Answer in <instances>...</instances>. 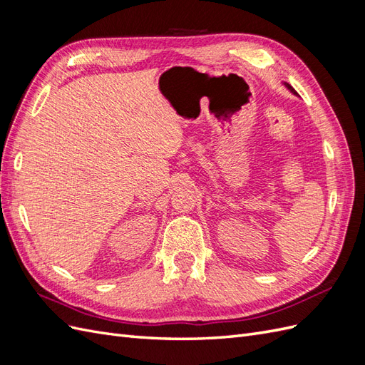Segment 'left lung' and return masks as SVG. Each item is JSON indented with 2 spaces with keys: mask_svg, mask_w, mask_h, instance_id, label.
<instances>
[{
  "mask_svg": "<svg viewBox=\"0 0 365 365\" xmlns=\"http://www.w3.org/2000/svg\"><path fill=\"white\" fill-rule=\"evenodd\" d=\"M286 86H288V88H289V90H291V91H292L294 94H295V90H294V88H292V86H289V85H286Z\"/></svg>",
  "mask_w": 365,
  "mask_h": 365,
  "instance_id": "obj_1",
  "label": "left lung"
}]
</instances>
